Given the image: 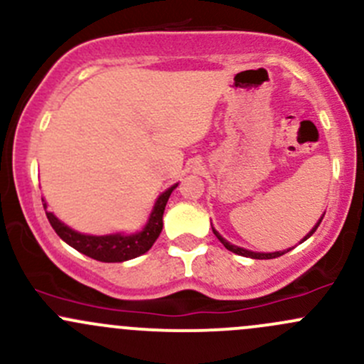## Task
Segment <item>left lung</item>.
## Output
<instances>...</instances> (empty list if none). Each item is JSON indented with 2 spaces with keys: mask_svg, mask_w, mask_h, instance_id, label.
<instances>
[{
  "mask_svg": "<svg viewBox=\"0 0 364 364\" xmlns=\"http://www.w3.org/2000/svg\"><path fill=\"white\" fill-rule=\"evenodd\" d=\"M322 218H324V215H322V216H321V218H318V222H317V223H315V225H314V227H311V230H310V232H308V234H306V236H304V237H303V240H301V241H299V243H303V241H306V240H308V237H310V236H311V234H314V232H315V230H317V227H318V225H321ZM211 227H213V225H211ZM213 232H215V236H216V237H218V240H220V243H222V245H223V247H225V248H227V250H230V252H232V253H237V255H243V257H250V259H277V257L284 255V253L291 252V250H292V248H294V247H292V248H287V250H280V252H269V253H266V252H252V250H247V248H241V247H237V245H232V243H229V241H227V240H225V237H223V236H220V232H218V230H216V229H215V227H213Z\"/></svg>",
  "mask_w": 364,
  "mask_h": 364,
  "instance_id": "obj_1",
  "label": "left lung"
}]
</instances>
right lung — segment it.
<instances>
[{
    "label": "right lung",
    "mask_w": 364,
    "mask_h": 364,
    "mask_svg": "<svg viewBox=\"0 0 364 364\" xmlns=\"http://www.w3.org/2000/svg\"><path fill=\"white\" fill-rule=\"evenodd\" d=\"M176 185L168 186L165 192H161L156 197L155 205H153L151 213L148 216V222L144 223L141 230L137 232H114V234H104V236H93V234H82L79 230L72 229L65 222H61L53 211H47V203L46 199H42L43 209H46V215L49 218L50 225L56 230L58 236L70 245L72 248H75L77 252L84 253V255L91 257L95 260H100V262H124V260L135 259V257L142 255L153 247L156 240H159L161 227V216H164L165 204H167L168 197L174 192Z\"/></svg>",
    "instance_id": "obj_1"
}]
</instances>
